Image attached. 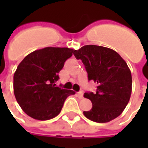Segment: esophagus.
Segmentation results:
<instances>
[{"label": "esophagus", "instance_id": "34e87169", "mask_svg": "<svg viewBox=\"0 0 148 148\" xmlns=\"http://www.w3.org/2000/svg\"><path fill=\"white\" fill-rule=\"evenodd\" d=\"M77 95H78V97L82 99V98H83V92L82 91H80V92H78L77 93Z\"/></svg>", "mask_w": 148, "mask_h": 148}]
</instances>
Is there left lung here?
<instances>
[{
  "mask_svg": "<svg viewBox=\"0 0 148 148\" xmlns=\"http://www.w3.org/2000/svg\"><path fill=\"white\" fill-rule=\"evenodd\" d=\"M88 74L89 81L97 84L96 93H85L93 107L84 111L85 116L97 123H106L119 116L130 100L132 74L130 69L117 52L97 45H86L74 50Z\"/></svg>",
  "mask_w": 148,
  "mask_h": 148,
  "instance_id": "1",
  "label": "left lung"
}]
</instances>
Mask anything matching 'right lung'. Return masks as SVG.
<instances>
[{"instance_id": "right-lung-1", "label": "right lung", "mask_w": 148, "mask_h": 148, "mask_svg": "<svg viewBox=\"0 0 148 148\" xmlns=\"http://www.w3.org/2000/svg\"><path fill=\"white\" fill-rule=\"evenodd\" d=\"M74 50L45 47L27 55L18 65L13 76V91L23 111L39 121L58 116L65 100L75 93L56 86L58 73Z\"/></svg>"}]
</instances>
